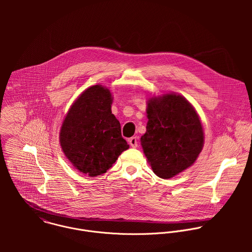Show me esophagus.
Here are the masks:
<instances>
[{"mask_svg": "<svg viewBox=\"0 0 252 252\" xmlns=\"http://www.w3.org/2000/svg\"><path fill=\"white\" fill-rule=\"evenodd\" d=\"M129 144H130V145H131L132 147L136 148V147L138 146V138H137V137H132V138L129 140Z\"/></svg>", "mask_w": 252, "mask_h": 252, "instance_id": "1", "label": "esophagus"}]
</instances>
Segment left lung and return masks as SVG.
<instances>
[{"label":"left lung","instance_id":"8db88e82","mask_svg":"<svg viewBox=\"0 0 252 252\" xmlns=\"http://www.w3.org/2000/svg\"><path fill=\"white\" fill-rule=\"evenodd\" d=\"M146 132L141 138L147 162L161 179L179 175L197 160L204 130L193 106L176 93L147 101Z\"/></svg>","mask_w":252,"mask_h":252}]
</instances>
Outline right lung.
Returning <instances> with one entry per match:
<instances>
[{
	"instance_id": "1",
	"label": "right lung",
	"mask_w": 252,
	"mask_h": 252,
	"mask_svg": "<svg viewBox=\"0 0 252 252\" xmlns=\"http://www.w3.org/2000/svg\"><path fill=\"white\" fill-rule=\"evenodd\" d=\"M111 104L108 88L93 85L74 101L61 126L63 152L76 170L89 177L105 174L129 148Z\"/></svg>"
}]
</instances>
